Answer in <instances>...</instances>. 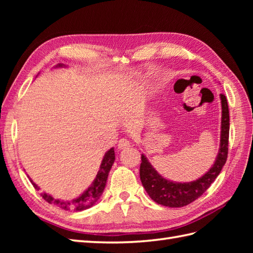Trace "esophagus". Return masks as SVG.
<instances>
[{
	"instance_id": "esophagus-1",
	"label": "esophagus",
	"mask_w": 253,
	"mask_h": 253,
	"mask_svg": "<svg viewBox=\"0 0 253 253\" xmlns=\"http://www.w3.org/2000/svg\"><path fill=\"white\" fill-rule=\"evenodd\" d=\"M130 146V142L129 140H127V139H121L120 141H118V149L123 150V149H126Z\"/></svg>"
}]
</instances>
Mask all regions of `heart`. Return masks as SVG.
<instances>
[{
    "instance_id": "heart-1",
    "label": "heart",
    "mask_w": 253,
    "mask_h": 253,
    "mask_svg": "<svg viewBox=\"0 0 253 253\" xmlns=\"http://www.w3.org/2000/svg\"><path fill=\"white\" fill-rule=\"evenodd\" d=\"M133 92H135L136 95H141L143 93L142 85H137V87L135 88V90H133Z\"/></svg>"
}]
</instances>
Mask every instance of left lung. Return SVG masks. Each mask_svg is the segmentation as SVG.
Wrapping results in <instances>:
<instances>
[{
    "label": "left lung",
    "mask_w": 253,
    "mask_h": 253,
    "mask_svg": "<svg viewBox=\"0 0 253 253\" xmlns=\"http://www.w3.org/2000/svg\"><path fill=\"white\" fill-rule=\"evenodd\" d=\"M219 99L222 104V121L218 153L212 168L200 178L189 182H177L166 179L155 170L146 155L141 154L140 179L143 188L153 201L169 208L188 206L202 196L221 173L223 166L226 163L228 153L229 111L226 96L219 94Z\"/></svg>",
    "instance_id": "8db88e82"
}]
</instances>
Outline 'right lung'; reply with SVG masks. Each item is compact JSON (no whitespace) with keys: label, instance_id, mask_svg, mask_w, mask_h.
<instances>
[{"label":"right lung","instance_id":"right-lung-1","mask_svg":"<svg viewBox=\"0 0 253 253\" xmlns=\"http://www.w3.org/2000/svg\"><path fill=\"white\" fill-rule=\"evenodd\" d=\"M60 67H66L64 64H57L55 68H60ZM115 161V152H114V148H111L109 151H107L103 160H102L101 165H100V169L96 174L94 180L92 181V184L88 187V189H85L82 195L79 197L73 199V200H61V199H54L51 195L46 192L41 193L42 198L44 199L46 202L53 203L55 206L60 207L63 210H66V211H84V210H87L94 206L95 202L99 200L100 197L103 193V190L106 185V180H107V176H109L110 170L112 169V165ZM29 177V176H28ZM31 184L34 185L37 190L40 189V187H38L34 181H32L31 178H29Z\"/></svg>","mask_w":253,"mask_h":253}]
</instances>
